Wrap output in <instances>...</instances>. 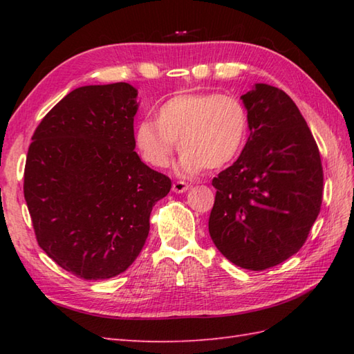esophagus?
<instances>
[{"instance_id":"obj_1","label":"esophagus","mask_w":354,"mask_h":354,"mask_svg":"<svg viewBox=\"0 0 354 354\" xmlns=\"http://www.w3.org/2000/svg\"><path fill=\"white\" fill-rule=\"evenodd\" d=\"M173 193H184L189 190V184H185L184 181H175L171 185Z\"/></svg>"}]
</instances>
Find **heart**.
Segmentation results:
<instances>
[{
    "instance_id": "heart-1",
    "label": "heart",
    "mask_w": 354,
    "mask_h": 354,
    "mask_svg": "<svg viewBox=\"0 0 354 354\" xmlns=\"http://www.w3.org/2000/svg\"><path fill=\"white\" fill-rule=\"evenodd\" d=\"M250 120L245 104L228 94L193 93L175 95L156 111V122L141 120L133 141L142 161L167 167L173 150H181L178 170L194 176L230 164L243 149Z\"/></svg>"
}]
</instances>
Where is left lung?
Here are the masks:
<instances>
[{"mask_svg": "<svg viewBox=\"0 0 354 354\" xmlns=\"http://www.w3.org/2000/svg\"><path fill=\"white\" fill-rule=\"evenodd\" d=\"M250 137L213 179L208 231L236 266L265 270L297 254L322 202V165L301 112L281 89L255 84L242 97Z\"/></svg>", "mask_w": 354, "mask_h": 354, "instance_id": "obj_1", "label": "left lung"}]
</instances>
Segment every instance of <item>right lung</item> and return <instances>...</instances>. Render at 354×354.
<instances>
[{"mask_svg": "<svg viewBox=\"0 0 354 354\" xmlns=\"http://www.w3.org/2000/svg\"><path fill=\"white\" fill-rule=\"evenodd\" d=\"M138 91L118 82L76 88L42 118L24 170L36 240L84 280H106L138 257L150 213L171 181L140 160Z\"/></svg>", "mask_w": 354, "mask_h": 354, "instance_id": "1", "label": "right lung"}]
</instances>
